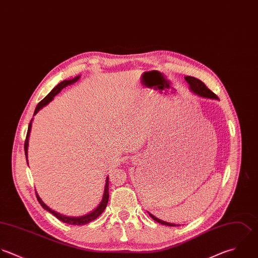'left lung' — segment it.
Instances as JSON below:
<instances>
[{
    "mask_svg": "<svg viewBox=\"0 0 258 258\" xmlns=\"http://www.w3.org/2000/svg\"><path fill=\"white\" fill-rule=\"evenodd\" d=\"M185 80H186L187 83L190 85V89H191L195 94H197L198 96H201V97H203V98H209V99H218L217 95L214 94L210 89H208V88L206 87V85H205L202 81H200L199 79H196V78L190 77V76H186V77H185ZM149 215L153 218V220H155V221H157V222H159V223H161V224H163V225L176 226L175 224H172V223H169V222H165V221H163V220H161V219L155 217V216H154L153 214H151V213H149Z\"/></svg>",
    "mask_w": 258,
    "mask_h": 258,
    "instance_id": "left-lung-1",
    "label": "left lung"
}]
</instances>
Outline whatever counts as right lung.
<instances>
[{
  "instance_id": "obj_1",
  "label": "right lung",
  "mask_w": 258,
  "mask_h": 258,
  "mask_svg": "<svg viewBox=\"0 0 258 258\" xmlns=\"http://www.w3.org/2000/svg\"><path fill=\"white\" fill-rule=\"evenodd\" d=\"M80 76H77L75 77L74 79L72 80H65L61 83H59L57 86L55 87L41 102H39V104L37 105L36 109H35V112H34V115H36L38 113V111L40 109H42L44 106H46L49 102H51L54 97L60 93V91L65 88L68 85H71L75 82H77L79 80ZM31 126H32V122H30L29 124V127H28V132H27V136H26V140H25V145H24V149H25V155H26V158H27V155H28V139H29V135H30V131H31ZM36 196H37V199L39 201V203L41 204V206L46 209L47 211H49L50 213H52L54 216H56L59 220H61L62 222L64 223H67V224H71V225H84L87 224L93 220H95L98 216H100V214L105 210L106 206H107V203H108V200H109V180H108V177L106 179V185H105V190H104V194H103V198H102V201L100 202V204L97 206V208L95 210H93L91 213L86 214L84 216H81V217H69V216H65V215H62L54 210H52L51 208H49L43 201L42 199L40 198V196L38 195V193L36 192Z\"/></svg>"
}]
</instances>
